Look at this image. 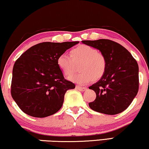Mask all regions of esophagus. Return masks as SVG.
<instances>
[{
    "mask_svg": "<svg viewBox=\"0 0 149 149\" xmlns=\"http://www.w3.org/2000/svg\"><path fill=\"white\" fill-rule=\"evenodd\" d=\"M76 88L80 91H84L86 90V87H81V86H77Z\"/></svg>",
    "mask_w": 149,
    "mask_h": 149,
    "instance_id": "obj_1",
    "label": "esophagus"
}]
</instances>
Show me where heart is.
Segmentation results:
<instances>
[{"label":"heart","mask_w":149,"mask_h":149,"mask_svg":"<svg viewBox=\"0 0 149 149\" xmlns=\"http://www.w3.org/2000/svg\"><path fill=\"white\" fill-rule=\"evenodd\" d=\"M70 54L63 52L57 57L58 68L66 76L74 72L75 63H81L79 70L81 72L69 77L72 82L84 85L93 79L100 78L107 68V60L104 54L88 45H81L72 50Z\"/></svg>","instance_id":"obj_1"}]
</instances>
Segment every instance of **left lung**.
<instances>
[{
    "instance_id": "1",
    "label": "left lung",
    "mask_w": 149,
    "mask_h": 149,
    "mask_svg": "<svg viewBox=\"0 0 149 149\" xmlns=\"http://www.w3.org/2000/svg\"><path fill=\"white\" fill-rule=\"evenodd\" d=\"M104 54L107 68L99 81L89 86L97 97L88 105L106 114L122 113L129 107L139 91V66L132 54L118 43L109 39L82 40Z\"/></svg>"
}]
</instances>
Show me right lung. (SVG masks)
<instances>
[{
  "mask_svg": "<svg viewBox=\"0 0 149 149\" xmlns=\"http://www.w3.org/2000/svg\"><path fill=\"white\" fill-rule=\"evenodd\" d=\"M45 42L34 45L16 61L13 69L11 95L28 115L44 118L56 113L64 97L75 85L64 78L58 55L79 43Z\"/></svg>",
  "mask_w": 149,
  "mask_h": 149,
  "instance_id": "right-lung-1",
  "label": "right lung"
}]
</instances>
